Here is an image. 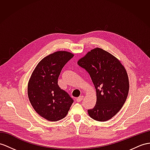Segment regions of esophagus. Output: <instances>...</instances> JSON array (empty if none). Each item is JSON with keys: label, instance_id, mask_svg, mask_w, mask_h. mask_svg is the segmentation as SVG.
<instances>
[{"label": "esophagus", "instance_id": "obj_1", "mask_svg": "<svg viewBox=\"0 0 150 150\" xmlns=\"http://www.w3.org/2000/svg\"><path fill=\"white\" fill-rule=\"evenodd\" d=\"M83 98H84V97H83V96H80L79 97H78V98H77V99H76V101L78 102V103H79V102H81V101L83 99Z\"/></svg>", "mask_w": 150, "mask_h": 150}]
</instances>
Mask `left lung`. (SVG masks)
Instances as JSON below:
<instances>
[{
  "instance_id": "left-lung-1",
  "label": "left lung",
  "mask_w": 150,
  "mask_h": 150,
  "mask_svg": "<svg viewBox=\"0 0 150 150\" xmlns=\"http://www.w3.org/2000/svg\"><path fill=\"white\" fill-rule=\"evenodd\" d=\"M88 72L96 90L97 102L88 112L92 119L105 122L122 109L129 90V78L120 60L99 47L88 52L78 62Z\"/></svg>"
}]
</instances>
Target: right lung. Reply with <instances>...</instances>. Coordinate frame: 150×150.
I'll return each instance as SVG.
<instances>
[{"instance_id":"right-lung-1","label":"right lung","mask_w":150,"mask_h":150,"mask_svg":"<svg viewBox=\"0 0 150 150\" xmlns=\"http://www.w3.org/2000/svg\"><path fill=\"white\" fill-rule=\"evenodd\" d=\"M73 57L65 51L49 54L39 62L29 79L28 97L30 104L38 115L48 121L65 118L74 102L58 85L62 69Z\"/></svg>"}]
</instances>
